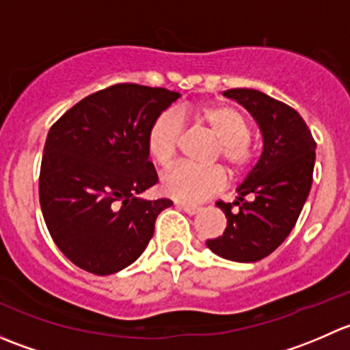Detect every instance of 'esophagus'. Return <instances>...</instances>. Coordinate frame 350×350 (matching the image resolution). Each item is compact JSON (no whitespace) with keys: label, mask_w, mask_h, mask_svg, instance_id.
I'll list each match as a JSON object with an SVG mask.
<instances>
[{"label":"esophagus","mask_w":350,"mask_h":350,"mask_svg":"<svg viewBox=\"0 0 350 350\" xmlns=\"http://www.w3.org/2000/svg\"><path fill=\"white\" fill-rule=\"evenodd\" d=\"M178 208H181V210L186 211L188 215H196L198 211L201 210L200 206H195V204H185V203H178Z\"/></svg>","instance_id":"34e87169"}]
</instances>
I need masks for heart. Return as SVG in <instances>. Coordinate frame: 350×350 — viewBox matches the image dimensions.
I'll return each instance as SVG.
<instances>
[{"label": "heart", "instance_id": "b5f03b06", "mask_svg": "<svg viewBox=\"0 0 350 350\" xmlns=\"http://www.w3.org/2000/svg\"><path fill=\"white\" fill-rule=\"evenodd\" d=\"M191 116L201 129L217 139L211 161H221L230 174H239L249 167L254 157L249 140L250 122L241 108L227 103H206L193 109ZM181 118H186L185 113L164 111L147 132V154L161 167L171 165L178 155L185 135ZM224 185L225 176L218 167L176 165L161 178V191L183 203H200L220 191Z\"/></svg>", "mask_w": 350, "mask_h": 350}]
</instances>
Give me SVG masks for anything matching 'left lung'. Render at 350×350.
Returning <instances> with one entry per match:
<instances>
[{
  "instance_id": "1",
  "label": "left lung",
  "mask_w": 350,
  "mask_h": 350,
  "mask_svg": "<svg viewBox=\"0 0 350 350\" xmlns=\"http://www.w3.org/2000/svg\"><path fill=\"white\" fill-rule=\"evenodd\" d=\"M224 96L254 116L262 133V154L234 203H217L227 228L206 245L224 259L256 262L274 252L295 227L312 188L317 144L305 120L283 101L247 88L227 90Z\"/></svg>"
}]
</instances>
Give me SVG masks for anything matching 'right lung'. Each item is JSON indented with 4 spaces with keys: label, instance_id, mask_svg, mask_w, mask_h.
I'll list each match as a JSON object with an SVG mask.
<instances>
[{
    "label": "right lung",
    "instance_id": "add662e5",
    "mask_svg": "<svg viewBox=\"0 0 350 350\" xmlns=\"http://www.w3.org/2000/svg\"><path fill=\"white\" fill-rule=\"evenodd\" d=\"M181 96L122 83L90 94L51 126L38 195L51 237L67 259L98 276L118 273L146 250L167 198L142 200L159 181L147 132Z\"/></svg>",
    "mask_w": 350,
    "mask_h": 350
}]
</instances>
